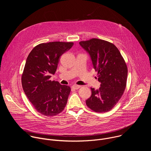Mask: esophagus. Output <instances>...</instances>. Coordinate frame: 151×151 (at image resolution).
<instances>
[{"mask_svg":"<svg viewBox=\"0 0 151 151\" xmlns=\"http://www.w3.org/2000/svg\"><path fill=\"white\" fill-rule=\"evenodd\" d=\"M72 88L73 89H74V90H78L79 88H81V86L80 85H72Z\"/></svg>","mask_w":151,"mask_h":151,"instance_id":"1","label":"esophagus"}]
</instances>
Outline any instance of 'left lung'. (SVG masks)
Returning <instances> with one entry per match:
<instances>
[{"label":"left lung","instance_id":"obj_1","mask_svg":"<svg viewBox=\"0 0 151 151\" xmlns=\"http://www.w3.org/2000/svg\"><path fill=\"white\" fill-rule=\"evenodd\" d=\"M91 56L94 69L101 82L99 90L91 88L92 94L86 104L95 112L110 111L124 94L128 69L117 47L111 42L92 38L79 42Z\"/></svg>","mask_w":151,"mask_h":151}]
</instances>
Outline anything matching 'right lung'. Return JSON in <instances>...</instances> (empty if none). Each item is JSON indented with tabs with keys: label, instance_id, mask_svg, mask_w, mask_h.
Listing matches in <instances>:
<instances>
[{
	"label": "right lung",
	"instance_id": "right-lung-1",
	"mask_svg": "<svg viewBox=\"0 0 151 151\" xmlns=\"http://www.w3.org/2000/svg\"><path fill=\"white\" fill-rule=\"evenodd\" d=\"M73 45L72 42L42 43L33 48L27 58L21 83L35 109L43 115L55 116L67 104L70 87L50 79L57 70L60 56Z\"/></svg>",
	"mask_w": 151,
	"mask_h": 151
}]
</instances>
